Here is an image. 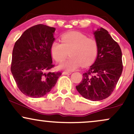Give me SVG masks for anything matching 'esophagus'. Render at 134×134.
I'll list each match as a JSON object with an SVG mask.
<instances>
[{
  "label": "esophagus",
  "mask_w": 134,
  "mask_h": 134,
  "mask_svg": "<svg viewBox=\"0 0 134 134\" xmlns=\"http://www.w3.org/2000/svg\"><path fill=\"white\" fill-rule=\"evenodd\" d=\"M62 74L63 75H70V74H71V73H70V72H69L64 71V72H62Z\"/></svg>",
  "instance_id": "esophagus-1"
}]
</instances>
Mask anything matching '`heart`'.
Masks as SVG:
<instances>
[{"mask_svg": "<svg viewBox=\"0 0 134 134\" xmlns=\"http://www.w3.org/2000/svg\"><path fill=\"white\" fill-rule=\"evenodd\" d=\"M61 41H55L50 47L52 57L57 62H62L67 57H70L59 65L60 69L74 70L82 65L87 67L96 59L98 44L93 38L87 37L79 31H70L61 36Z\"/></svg>", "mask_w": 134, "mask_h": 134, "instance_id": "1", "label": "heart"}]
</instances>
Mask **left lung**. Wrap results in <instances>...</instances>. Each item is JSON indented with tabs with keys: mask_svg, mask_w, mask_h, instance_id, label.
<instances>
[{
	"mask_svg": "<svg viewBox=\"0 0 134 134\" xmlns=\"http://www.w3.org/2000/svg\"><path fill=\"white\" fill-rule=\"evenodd\" d=\"M94 35L98 56L76 87L86 99L100 101L110 96L116 87L123 70L122 53L119 44L104 28L98 29Z\"/></svg>",
	"mask_w": 134,
	"mask_h": 134,
	"instance_id": "left-lung-1",
	"label": "left lung"
}]
</instances>
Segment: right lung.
Listing matches in <instances>:
<instances>
[{
    "label": "right lung",
    "instance_id": "obj_1",
    "mask_svg": "<svg viewBox=\"0 0 134 134\" xmlns=\"http://www.w3.org/2000/svg\"><path fill=\"white\" fill-rule=\"evenodd\" d=\"M55 28L37 24L27 29L15 43L11 70L17 86L26 96L40 98L55 86L61 72H51L50 47Z\"/></svg>",
    "mask_w": 134,
    "mask_h": 134
}]
</instances>
